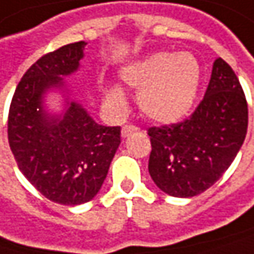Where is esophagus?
Segmentation results:
<instances>
[{"mask_svg":"<svg viewBox=\"0 0 254 254\" xmlns=\"http://www.w3.org/2000/svg\"><path fill=\"white\" fill-rule=\"evenodd\" d=\"M136 130H138V127H133V125H125V127H122V136L127 138V136H129L130 133H133Z\"/></svg>","mask_w":254,"mask_h":254,"instance_id":"obj_1","label":"esophagus"}]
</instances>
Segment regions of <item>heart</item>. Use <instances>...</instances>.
Returning a JSON list of instances; mask_svg holds the SVG:
<instances>
[{
	"instance_id": "heart-1",
	"label": "heart",
	"mask_w": 254,
	"mask_h": 254,
	"mask_svg": "<svg viewBox=\"0 0 254 254\" xmlns=\"http://www.w3.org/2000/svg\"><path fill=\"white\" fill-rule=\"evenodd\" d=\"M200 74V65L190 52H158L125 66L121 78L138 91V106L148 119L173 124L192 110ZM103 97L110 109L125 110L127 96L121 87H104Z\"/></svg>"
}]
</instances>
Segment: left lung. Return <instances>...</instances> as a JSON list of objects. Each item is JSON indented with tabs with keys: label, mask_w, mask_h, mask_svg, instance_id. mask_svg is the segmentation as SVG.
Here are the masks:
<instances>
[{
	"label": "left lung",
	"mask_w": 254,
	"mask_h": 254,
	"mask_svg": "<svg viewBox=\"0 0 254 254\" xmlns=\"http://www.w3.org/2000/svg\"><path fill=\"white\" fill-rule=\"evenodd\" d=\"M249 112L240 81L218 58L203 100L183 122L148 129V172L167 195L192 197L231 166L247 133Z\"/></svg>",
	"instance_id": "left-lung-1"
}]
</instances>
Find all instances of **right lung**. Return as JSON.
<instances>
[{
  "label": "right lung",
  "instance_id": "obj_1",
  "mask_svg": "<svg viewBox=\"0 0 254 254\" xmlns=\"http://www.w3.org/2000/svg\"><path fill=\"white\" fill-rule=\"evenodd\" d=\"M85 45L69 43L37 59L18 82L8 113V142L20 172L61 205L97 195L121 144V127L96 124L77 102L66 99L62 115L45 109V94L64 88L62 77L78 69Z\"/></svg>",
  "mask_w": 254,
  "mask_h": 254
}]
</instances>
